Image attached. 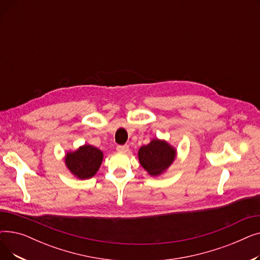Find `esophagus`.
Returning a JSON list of instances; mask_svg holds the SVG:
<instances>
[{"label": "esophagus", "instance_id": "34e87169", "mask_svg": "<svg viewBox=\"0 0 260 260\" xmlns=\"http://www.w3.org/2000/svg\"><path fill=\"white\" fill-rule=\"evenodd\" d=\"M117 152L126 153V152H128V146L127 145H118L117 146Z\"/></svg>", "mask_w": 260, "mask_h": 260}]
</instances>
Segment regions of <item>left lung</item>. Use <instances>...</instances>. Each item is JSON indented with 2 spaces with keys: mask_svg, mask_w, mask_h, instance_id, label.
Instances as JSON below:
<instances>
[{
  "mask_svg": "<svg viewBox=\"0 0 260 260\" xmlns=\"http://www.w3.org/2000/svg\"><path fill=\"white\" fill-rule=\"evenodd\" d=\"M177 157V148L163 139L154 138L138 151L141 167L149 176L158 177L165 174Z\"/></svg>",
  "mask_w": 260,
  "mask_h": 260,
  "instance_id": "left-lung-1",
  "label": "left lung"
}]
</instances>
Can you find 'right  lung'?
<instances>
[{"mask_svg": "<svg viewBox=\"0 0 260 260\" xmlns=\"http://www.w3.org/2000/svg\"><path fill=\"white\" fill-rule=\"evenodd\" d=\"M103 161V152L90 144L79 146L74 152H67L64 157L65 166L77 179L85 180L93 177Z\"/></svg>", "mask_w": 260, "mask_h": 260, "instance_id": "obj_1", "label": "right lung"}]
</instances>
